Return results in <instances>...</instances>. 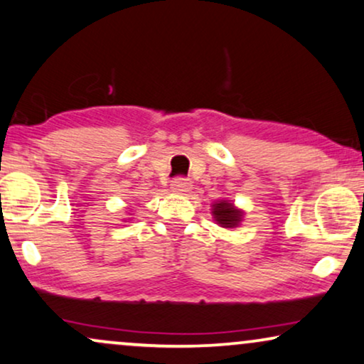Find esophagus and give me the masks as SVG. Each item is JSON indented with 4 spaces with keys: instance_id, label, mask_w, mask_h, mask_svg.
Instances as JSON below:
<instances>
[{
    "instance_id": "esophagus-1",
    "label": "esophagus",
    "mask_w": 364,
    "mask_h": 364,
    "mask_svg": "<svg viewBox=\"0 0 364 364\" xmlns=\"http://www.w3.org/2000/svg\"><path fill=\"white\" fill-rule=\"evenodd\" d=\"M191 188V181L186 178H174L171 181V190L176 193H186L190 191Z\"/></svg>"
}]
</instances>
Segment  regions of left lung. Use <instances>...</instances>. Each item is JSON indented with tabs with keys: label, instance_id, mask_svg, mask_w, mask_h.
Returning a JSON list of instances; mask_svg holds the SVG:
<instances>
[{
	"label": "left lung",
	"instance_id": "left-lung-1",
	"mask_svg": "<svg viewBox=\"0 0 364 364\" xmlns=\"http://www.w3.org/2000/svg\"><path fill=\"white\" fill-rule=\"evenodd\" d=\"M213 218L215 222L223 228H235L238 227V223L242 222L243 211L238 210L233 206V203H230L227 200L216 201L213 205Z\"/></svg>",
	"mask_w": 364,
	"mask_h": 364
}]
</instances>
